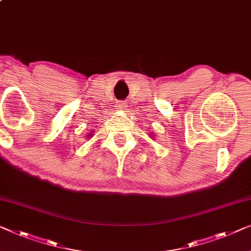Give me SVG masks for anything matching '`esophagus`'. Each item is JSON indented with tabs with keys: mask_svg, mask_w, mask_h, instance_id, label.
Segmentation results:
<instances>
[{
	"mask_svg": "<svg viewBox=\"0 0 251 251\" xmlns=\"http://www.w3.org/2000/svg\"><path fill=\"white\" fill-rule=\"evenodd\" d=\"M117 108L120 112H125L126 110V104L123 103V101H120V103L117 104Z\"/></svg>",
	"mask_w": 251,
	"mask_h": 251,
	"instance_id": "obj_1",
	"label": "esophagus"
}]
</instances>
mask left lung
Listing matches in <instances>:
<instances>
[{"label":"left lung","mask_w":251,"mask_h":251,"mask_svg":"<svg viewBox=\"0 0 251 251\" xmlns=\"http://www.w3.org/2000/svg\"><path fill=\"white\" fill-rule=\"evenodd\" d=\"M151 138H152V137H154V134H151Z\"/></svg>","instance_id":"obj_1"}]
</instances>
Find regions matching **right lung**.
I'll return each mask as SVG.
<instances>
[{"mask_svg":"<svg viewBox=\"0 0 251 251\" xmlns=\"http://www.w3.org/2000/svg\"><path fill=\"white\" fill-rule=\"evenodd\" d=\"M92 137H93V131L92 132H88V134H87V136H86L87 139H88V138H92Z\"/></svg>","mask_w":251,"mask_h":251,"instance_id":"1","label":"right lung"}]
</instances>
